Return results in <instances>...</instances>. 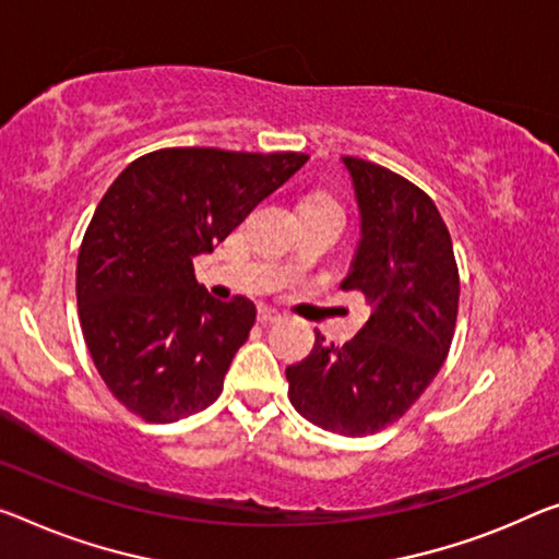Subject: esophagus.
Instances as JSON below:
<instances>
[{
	"label": "esophagus",
	"instance_id": "esophagus-1",
	"mask_svg": "<svg viewBox=\"0 0 559 559\" xmlns=\"http://www.w3.org/2000/svg\"><path fill=\"white\" fill-rule=\"evenodd\" d=\"M280 320H282V314L272 307H260V312H257V322H260V324H272V322H280Z\"/></svg>",
	"mask_w": 559,
	"mask_h": 559
}]
</instances>
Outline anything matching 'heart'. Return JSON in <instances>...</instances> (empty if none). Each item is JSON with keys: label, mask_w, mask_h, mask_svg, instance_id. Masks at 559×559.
<instances>
[{"label": "heart", "mask_w": 559, "mask_h": 559, "mask_svg": "<svg viewBox=\"0 0 559 559\" xmlns=\"http://www.w3.org/2000/svg\"><path fill=\"white\" fill-rule=\"evenodd\" d=\"M309 202H334V200H332V197H328V194H314V197H309L305 204H309ZM334 204H337V202H334Z\"/></svg>", "instance_id": "b5f03b06"}]
</instances>
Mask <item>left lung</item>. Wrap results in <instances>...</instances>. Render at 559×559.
I'll use <instances>...</instances> for the list:
<instances>
[{
	"label": "left lung",
	"instance_id": "1",
	"mask_svg": "<svg viewBox=\"0 0 559 559\" xmlns=\"http://www.w3.org/2000/svg\"><path fill=\"white\" fill-rule=\"evenodd\" d=\"M362 214L345 289L362 292L372 314L345 345L324 342L287 367L289 402L309 423L345 437L380 432L435 380L454 337L460 272L432 197L397 171L342 157Z\"/></svg>",
	"mask_w": 559,
	"mask_h": 559
}]
</instances>
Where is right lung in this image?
<instances>
[{
    "label": "right lung",
    "mask_w": 559,
    "mask_h": 559,
    "mask_svg": "<svg viewBox=\"0 0 559 559\" xmlns=\"http://www.w3.org/2000/svg\"><path fill=\"white\" fill-rule=\"evenodd\" d=\"M309 157L165 147L119 175L84 231L76 305L102 382L144 423H177L219 397L254 305L219 302L192 260L222 242Z\"/></svg>",
    "instance_id": "right-lung-1"
}]
</instances>
